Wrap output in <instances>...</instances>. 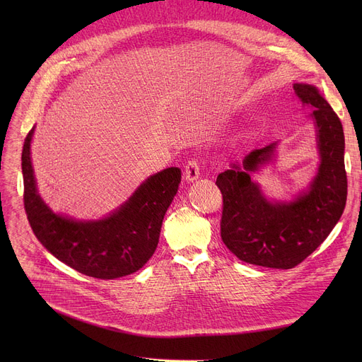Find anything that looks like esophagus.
Here are the masks:
<instances>
[{"instance_id": "esophagus-1", "label": "esophagus", "mask_w": 362, "mask_h": 362, "mask_svg": "<svg viewBox=\"0 0 362 362\" xmlns=\"http://www.w3.org/2000/svg\"><path fill=\"white\" fill-rule=\"evenodd\" d=\"M198 176H199V160L191 158L185 165V177L189 182H194L198 179Z\"/></svg>"}]
</instances>
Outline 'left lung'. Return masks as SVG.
Returning a JSON list of instances; mask_svg holds the SVG:
<instances>
[{
  "mask_svg": "<svg viewBox=\"0 0 362 362\" xmlns=\"http://www.w3.org/2000/svg\"><path fill=\"white\" fill-rule=\"evenodd\" d=\"M302 105L313 108L321 164L318 175L293 202H269L250 173L267 163L272 144L252 151L242 167L233 164L217 176L223 195L221 239L239 259L270 269H293L326 240L346 205L345 136L340 119L317 88L293 85Z\"/></svg>",
  "mask_w": 362,
  "mask_h": 362,
  "instance_id": "left-lung-1",
  "label": "left lung"
}]
</instances>
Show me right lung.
<instances>
[{
  "instance_id": "add662e5",
  "label": "right lung",
  "mask_w": 362,
  "mask_h": 362,
  "mask_svg": "<svg viewBox=\"0 0 362 362\" xmlns=\"http://www.w3.org/2000/svg\"><path fill=\"white\" fill-rule=\"evenodd\" d=\"M28 133L22 152L23 202L35 236L62 262L85 276L117 279L142 269L154 254L167 208L180 183V168L168 167L145 180L110 217L76 221L54 214L37 195Z\"/></svg>"
}]
</instances>
